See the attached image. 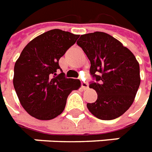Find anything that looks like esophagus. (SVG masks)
Returning a JSON list of instances; mask_svg holds the SVG:
<instances>
[{
    "label": "esophagus",
    "instance_id": "34e87169",
    "mask_svg": "<svg viewBox=\"0 0 152 152\" xmlns=\"http://www.w3.org/2000/svg\"><path fill=\"white\" fill-rule=\"evenodd\" d=\"M81 87H82V88L84 89V90H86V89L88 88V84L86 82L81 81Z\"/></svg>",
    "mask_w": 152,
    "mask_h": 152
}]
</instances>
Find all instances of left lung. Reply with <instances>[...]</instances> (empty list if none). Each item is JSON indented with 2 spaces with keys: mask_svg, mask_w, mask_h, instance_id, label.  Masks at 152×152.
I'll return each instance as SVG.
<instances>
[{
  "mask_svg": "<svg viewBox=\"0 0 152 152\" xmlns=\"http://www.w3.org/2000/svg\"><path fill=\"white\" fill-rule=\"evenodd\" d=\"M76 44L91 62L97 99L87 107L99 120L120 117L132 104L140 84V64L128 48L109 34L102 32L81 35Z\"/></svg>",
  "mask_w": 152,
  "mask_h": 152,
  "instance_id": "obj_1",
  "label": "left lung"
}]
</instances>
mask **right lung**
I'll use <instances>...</instances> for the list:
<instances>
[{"label":"right lung","instance_id":"right-lung-1","mask_svg":"<svg viewBox=\"0 0 152 152\" xmlns=\"http://www.w3.org/2000/svg\"><path fill=\"white\" fill-rule=\"evenodd\" d=\"M79 35L53 29L25 47L14 66L13 86L22 107L38 120L54 119L62 113L68 95L80 81L66 78L59 60L76 43ZM61 70V72L57 74Z\"/></svg>","mask_w":152,"mask_h":152}]
</instances>
